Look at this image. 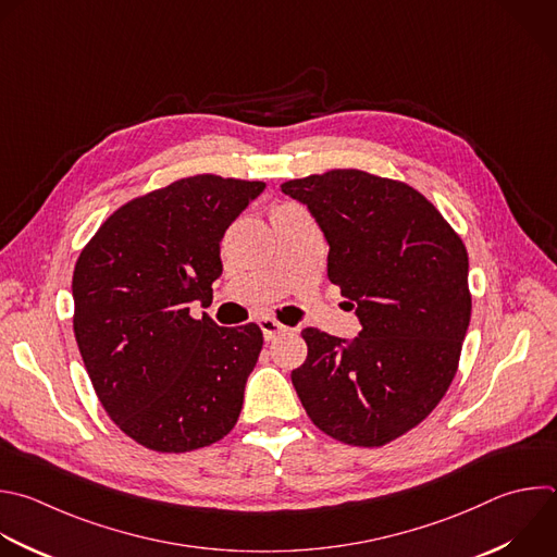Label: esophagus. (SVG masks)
Masks as SVG:
<instances>
[{
    "label": "esophagus",
    "mask_w": 557,
    "mask_h": 557,
    "mask_svg": "<svg viewBox=\"0 0 557 557\" xmlns=\"http://www.w3.org/2000/svg\"><path fill=\"white\" fill-rule=\"evenodd\" d=\"M260 330H262V334H264V338L267 341H273V338H277L282 332H286L288 327L286 325H282V323H277L275 319H271V317H264V319H260Z\"/></svg>",
    "instance_id": "34e87169"
}]
</instances>
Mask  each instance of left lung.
Segmentation results:
<instances>
[{
	"instance_id": "1",
	"label": "left lung",
	"mask_w": 557,
	"mask_h": 557,
	"mask_svg": "<svg viewBox=\"0 0 557 557\" xmlns=\"http://www.w3.org/2000/svg\"><path fill=\"white\" fill-rule=\"evenodd\" d=\"M323 232L327 277L362 325L338 338L301 332L308 356L293 387L308 418L351 446H385L448 392L470 323L468 253L411 185L362 170L282 183Z\"/></svg>"
}]
</instances>
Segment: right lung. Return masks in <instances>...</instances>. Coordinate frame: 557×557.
Masks as SVG:
<instances>
[{
    "label": "right lung",
    "mask_w": 557,
    "mask_h": 557,
    "mask_svg": "<svg viewBox=\"0 0 557 557\" xmlns=\"http://www.w3.org/2000/svg\"><path fill=\"white\" fill-rule=\"evenodd\" d=\"M264 188L216 174L174 181L113 212L76 262L87 374L109 418L150 450H197L238 422L262 330L193 319L190 306L212 299L221 240Z\"/></svg>",
    "instance_id": "right-lung-1"
}]
</instances>
